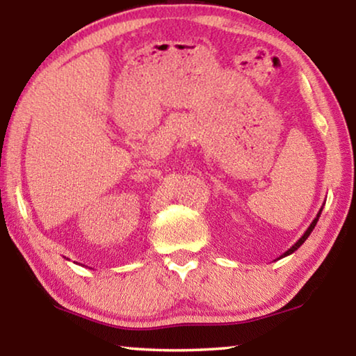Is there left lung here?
Returning a JSON list of instances; mask_svg holds the SVG:
<instances>
[{
    "label": "left lung",
    "mask_w": 356,
    "mask_h": 356,
    "mask_svg": "<svg viewBox=\"0 0 356 356\" xmlns=\"http://www.w3.org/2000/svg\"><path fill=\"white\" fill-rule=\"evenodd\" d=\"M322 209H323V206H322ZM322 209L321 210H318V213L316 215V218L314 220H312V222H311V225H309V227L308 229H306V231H305V234H303V236H301L298 240H297V242H295L292 246H291V248H289L286 252H282V254L278 257V259H282V257H286V256H289V254H292V252L293 251H297L298 248H300V246L301 245H303L305 242H306V238H308L309 237V234L312 232V229H314L316 227V225H317V221H318V216H321V213H322Z\"/></svg>",
    "instance_id": "obj_1"
}]
</instances>
